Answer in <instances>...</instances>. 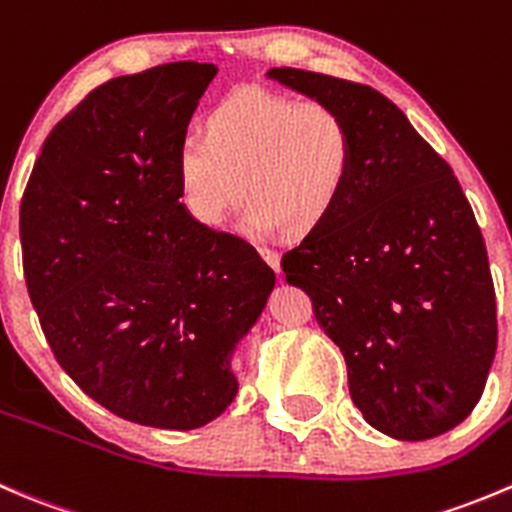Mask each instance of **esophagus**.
<instances>
[{"label": "esophagus", "mask_w": 512, "mask_h": 512, "mask_svg": "<svg viewBox=\"0 0 512 512\" xmlns=\"http://www.w3.org/2000/svg\"><path fill=\"white\" fill-rule=\"evenodd\" d=\"M258 254H261L263 261H266L273 271L281 273V254H278V251L268 249V246H261V249H258Z\"/></svg>", "instance_id": "esophagus-1"}]
</instances>
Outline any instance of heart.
I'll list each match as a JSON object with an SVG mask.
<instances>
[{
	"label": "heart",
	"instance_id": "heart-1",
	"mask_svg": "<svg viewBox=\"0 0 512 512\" xmlns=\"http://www.w3.org/2000/svg\"><path fill=\"white\" fill-rule=\"evenodd\" d=\"M351 166L341 111L249 86L211 109L204 136L179 141L174 179L181 209L204 229L224 226L244 186L249 234H306L333 214Z\"/></svg>",
	"mask_w": 512,
	"mask_h": 512
}]
</instances>
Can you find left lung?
Segmentation results:
<instances>
[{"mask_svg":"<svg viewBox=\"0 0 512 512\" xmlns=\"http://www.w3.org/2000/svg\"><path fill=\"white\" fill-rule=\"evenodd\" d=\"M268 79L341 111L353 134L346 191L283 254L341 348L368 426L398 440L455 428L483 396L498 346L483 236L453 169L381 91L303 69Z\"/></svg>","mask_w":512,"mask_h":512,"instance_id":"obj_1","label":"left lung"}]
</instances>
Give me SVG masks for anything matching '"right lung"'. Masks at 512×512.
Listing matches in <instances>:
<instances>
[{"label":"right lung","mask_w":512,"mask_h":512,"mask_svg":"<svg viewBox=\"0 0 512 512\" xmlns=\"http://www.w3.org/2000/svg\"><path fill=\"white\" fill-rule=\"evenodd\" d=\"M216 72L171 62L96 86L47 136L19 209L59 366L139 426L194 430L234 403V356L276 286L254 246L176 194V149Z\"/></svg>","instance_id":"right-lung-1"}]
</instances>
